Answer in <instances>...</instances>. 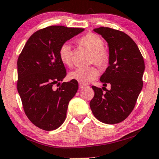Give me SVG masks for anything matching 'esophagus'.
<instances>
[{"label":"esophagus","instance_id":"obj_1","mask_svg":"<svg viewBox=\"0 0 159 159\" xmlns=\"http://www.w3.org/2000/svg\"><path fill=\"white\" fill-rule=\"evenodd\" d=\"M84 87H85V85L81 84H79V89H84Z\"/></svg>","mask_w":159,"mask_h":159}]
</instances>
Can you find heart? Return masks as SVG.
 <instances>
[{
    "mask_svg": "<svg viewBox=\"0 0 159 159\" xmlns=\"http://www.w3.org/2000/svg\"><path fill=\"white\" fill-rule=\"evenodd\" d=\"M79 43L89 49L93 53L92 61L99 66H107L110 60L109 53L104 49V42L98 34L89 33L84 35L79 40ZM59 58L61 62L67 66L72 64V51L70 45L66 42L59 49ZM99 75L96 68L78 67L70 73L71 79L75 80L81 84H86L93 81Z\"/></svg>",
    "mask_w": 159,
    "mask_h": 159,
    "instance_id": "obj_1",
    "label": "heart"
}]
</instances>
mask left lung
I'll use <instances>...</instances> for the list:
<instances>
[{
    "instance_id": "left-lung-1",
    "label": "left lung",
    "mask_w": 159,
    "mask_h": 159,
    "mask_svg": "<svg viewBox=\"0 0 159 159\" xmlns=\"http://www.w3.org/2000/svg\"><path fill=\"white\" fill-rule=\"evenodd\" d=\"M93 31L108 44L109 66L100 80L103 86L110 84L111 89L104 92L103 89L93 85L95 95L90 107L100 122L117 124L125 120L135 106L143 87L144 61L137 44L125 32L105 27Z\"/></svg>"
}]
</instances>
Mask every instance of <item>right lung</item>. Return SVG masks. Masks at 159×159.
Returning <instances> with one entry per match:
<instances>
[{"instance_id":"right-lung-1","label":"right lung","mask_w":159,"mask_h":159,"mask_svg":"<svg viewBox=\"0 0 159 159\" xmlns=\"http://www.w3.org/2000/svg\"><path fill=\"white\" fill-rule=\"evenodd\" d=\"M83 28L49 26L35 32L27 40L17 59V91L25 115L40 129L52 131L64 123L68 105L76 93L75 80L64 82L66 75L59 49Z\"/></svg>"}]
</instances>
